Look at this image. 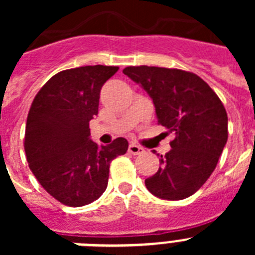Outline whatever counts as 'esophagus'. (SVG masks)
<instances>
[{"instance_id": "esophagus-1", "label": "esophagus", "mask_w": 255, "mask_h": 255, "mask_svg": "<svg viewBox=\"0 0 255 255\" xmlns=\"http://www.w3.org/2000/svg\"><path fill=\"white\" fill-rule=\"evenodd\" d=\"M129 150L130 153H131V154H134V155H138V154H141V153H144V149L141 147H139V145H136V144H134V143H131L129 145Z\"/></svg>"}]
</instances>
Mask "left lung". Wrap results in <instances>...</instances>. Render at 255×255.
<instances>
[{
  "instance_id": "8db88e82",
  "label": "left lung",
  "mask_w": 255,
  "mask_h": 255,
  "mask_svg": "<svg viewBox=\"0 0 255 255\" xmlns=\"http://www.w3.org/2000/svg\"><path fill=\"white\" fill-rule=\"evenodd\" d=\"M123 73L149 94L159 125L175 132L171 150L161 155V167L145 186L161 199L190 197L215 171L226 145L224 105L203 79L189 71L143 65Z\"/></svg>"
}]
</instances>
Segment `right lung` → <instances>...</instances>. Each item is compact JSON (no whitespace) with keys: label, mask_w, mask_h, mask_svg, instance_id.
<instances>
[{"label":"right lung","mask_w":255,"mask_h":255,"mask_svg":"<svg viewBox=\"0 0 255 255\" xmlns=\"http://www.w3.org/2000/svg\"><path fill=\"white\" fill-rule=\"evenodd\" d=\"M117 70L96 65L60 71L31 103L24 139L29 168L65 206L82 207L98 199L107 188L110 163L129 147L125 138L108 145L89 138L101 89Z\"/></svg>","instance_id":"1"}]
</instances>
